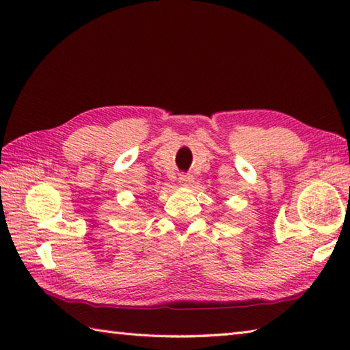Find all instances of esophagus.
I'll return each mask as SVG.
<instances>
[{
    "label": "esophagus",
    "instance_id": "obj_1",
    "mask_svg": "<svg viewBox=\"0 0 350 350\" xmlns=\"http://www.w3.org/2000/svg\"><path fill=\"white\" fill-rule=\"evenodd\" d=\"M180 185L181 187H190L191 183H193V176L191 175H180Z\"/></svg>",
    "mask_w": 350,
    "mask_h": 350
}]
</instances>
